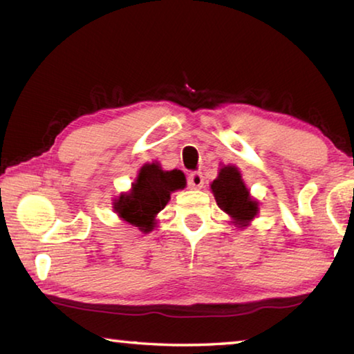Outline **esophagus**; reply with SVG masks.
Returning <instances> with one entry per match:
<instances>
[{"label":"esophagus","mask_w":354,"mask_h":354,"mask_svg":"<svg viewBox=\"0 0 354 354\" xmlns=\"http://www.w3.org/2000/svg\"><path fill=\"white\" fill-rule=\"evenodd\" d=\"M187 183H189V187L190 189H201L203 184H205V179H203V175L200 171H194L190 173L189 178H187Z\"/></svg>","instance_id":"34e87169"}]
</instances>
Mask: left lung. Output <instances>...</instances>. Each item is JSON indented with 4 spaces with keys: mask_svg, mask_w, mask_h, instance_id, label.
I'll use <instances>...</instances> for the list:
<instances>
[{
    "mask_svg": "<svg viewBox=\"0 0 354 354\" xmlns=\"http://www.w3.org/2000/svg\"><path fill=\"white\" fill-rule=\"evenodd\" d=\"M211 190L218 207L230 215L231 223L237 227L245 230L259 214V201L251 196L236 165H221L218 176L211 183Z\"/></svg>",
    "mask_w": 354,
    "mask_h": 354,
    "instance_id": "1",
    "label": "left lung"
}]
</instances>
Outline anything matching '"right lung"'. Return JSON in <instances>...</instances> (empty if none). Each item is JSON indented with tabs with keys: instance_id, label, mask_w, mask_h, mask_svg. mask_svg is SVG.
Here are the masks:
<instances>
[{
	"instance_id": "obj_1",
	"label": "right lung",
	"mask_w": 354,
	"mask_h": 354,
	"mask_svg": "<svg viewBox=\"0 0 354 354\" xmlns=\"http://www.w3.org/2000/svg\"><path fill=\"white\" fill-rule=\"evenodd\" d=\"M185 184L181 170H162L159 162L143 164L131 189L112 201L113 212L124 223L147 234L158 225L156 215L167 206L170 195L184 189Z\"/></svg>"
}]
</instances>
